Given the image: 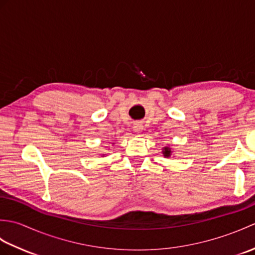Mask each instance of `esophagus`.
Returning <instances> with one entry per match:
<instances>
[{
    "instance_id": "1",
    "label": "esophagus",
    "mask_w": 255,
    "mask_h": 255,
    "mask_svg": "<svg viewBox=\"0 0 255 255\" xmlns=\"http://www.w3.org/2000/svg\"><path fill=\"white\" fill-rule=\"evenodd\" d=\"M142 125L141 124H140V123H136V124H133V131L134 132H136V133H140V132H141L142 131Z\"/></svg>"
}]
</instances>
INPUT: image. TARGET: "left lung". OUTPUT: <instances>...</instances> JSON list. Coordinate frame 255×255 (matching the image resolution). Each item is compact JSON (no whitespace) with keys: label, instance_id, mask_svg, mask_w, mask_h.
Here are the masks:
<instances>
[{"label":"left lung","instance_id":"obj_1","mask_svg":"<svg viewBox=\"0 0 255 255\" xmlns=\"http://www.w3.org/2000/svg\"><path fill=\"white\" fill-rule=\"evenodd\" d=\"M170 153H171L170 149H169V148H165V149H164V154H165L166 156H169V155H170Z\"/></svg>","mask_w":255,"mask_h":255}]
</instances>
